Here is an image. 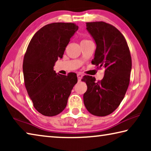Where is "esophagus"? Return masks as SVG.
Returning a JSON list of instances; mask_svg holds the SVG:
<instances>
[{
    "label": "esophagus",
    "instance_id": "1",
    "mask_svg": "<svg viewBox=\"0 0 151 151\" xmlns=\"http://www.w3.org/2000/svg\"><path fill=\"white\" fill-rule=\"evenodd\" d=\"M77 77H78V80L80 81L81 80V78H82V77H83V75H82L81 73H77Z\"/></svg>",
    "mask_w": 151,
    "mask_h": 151
}]
</instances>
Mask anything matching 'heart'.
Listing matches in <instances>:
<instances>
[{"instance_id": "heart-1", "label": "heart", "mask_w": 151, "mask_h": 151, "mask_svg": "<svg viewBox=\"0 0 151 151\" xmlns=\"http://www.w3.org/2000/svg\"><path fill=\"white\" fill-rule=\"evenodd\" d=\"M86 40H82V41H86ZM81 41V42H82Z\"/></svg>"}]
</instances>
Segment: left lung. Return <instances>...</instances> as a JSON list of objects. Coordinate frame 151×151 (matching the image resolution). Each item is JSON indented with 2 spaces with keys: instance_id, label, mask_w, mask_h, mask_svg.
Listing matches in <instances>:
<instances>
[{
  "instance_id": "1",
  "label": "left lung",
  "mask_w": 151,
  "mask_h": 151,
  "mask_svg": "<svg viewBox=\"0 0 151 151\" xmlns=\"http://www.w3.org/2000/svg\"><path fill=\"white\" fill-rule=\"evenodd\" d=\"M86 25L96 45L91 63L105 70L103 78L98 82L91 76H83L87 85L84 104L92 114L104 116L118 108L126 94L132 68L131 52L126 39L116 27L103 21Z\"/></svg>"
}]
</instances>
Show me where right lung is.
Listing matches in <instances>:
<instances>
[{
	"label": "right lung",
	"instance_id": "right-lung-1",
	"mask_svg": "<svg viewBox=\"0 0 151 151\" xmlns=\"http://www.w3.org/2000/svg\"><path fill=\"white\" fill-rule=\"evenodd\" d=\"M78 29L72 22L47 24L35 33L28 46L22 65L24 85L33 106L42 115L60 113L77 83L76 73L57 75L53 67Z\"/></svg>",
	"mask_w": 151,
	"mask_h": 151
}]
</instances>
